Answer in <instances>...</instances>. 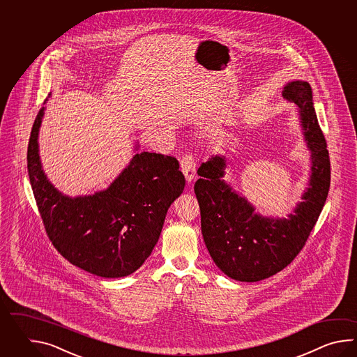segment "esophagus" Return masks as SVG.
Masks as SVG:
<instances>
[{"label":"esophagus","mask_w":357,"mask_h":357,"mask_svg":"<svg viewBox=\"0 0 357 357\" xmlns=\"http://www.w3.org/2000/svg\"><path fill=\"white\" fill-rule=\"evenodd\" d=\"M180 165H181L182 174L186 177V181L188 183H191L197 174V163L194 160V157L191 154L183 155Z\"/></svg>","instance_id":"esophagus-1"}]
</instances>
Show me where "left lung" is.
<instances>
[{"mask_svg":"<svg viewBox=\"0 0 357 357\" xmlns=\"http://www.w3.org/2000/svg\"><path fill=\"white\" fill-rule=\"evenodd\" d=\"M282 97L295 103L303 142L310 152V174L301 202L286 218L266 217L223 180L226 155H214L197 169L194 185L200 206L202 234L213 261L229 278L258 282L289 266L303 249L326 204L331 162L319 126L310 84L294 80Z\"/></svg>","mask_w":357,"mask_h":357,"instance_id":"obj_1","label":"left lung"}]
</instances>
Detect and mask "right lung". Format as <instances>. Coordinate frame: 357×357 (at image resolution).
Here are the masks:
<instances>
[{"mask_svg": "<svg viewBox=\"0 0 357 357\" xmlns=\"http://www.w3.org/2000/svg\"><path fill=\"white\" fill-rule=\"evenodd\" d=\"M45 111L43 106L36 117L26 160L47 235L63 258L85 272L103 278L134 273L152 254L168 208L185 188L178 162L157 153H137L107 189L68 197L48 180L40 162Z\"/></svg>", "mask_w": 357, "mask_h": 357, "instance_id": "obj_1", "label": "right lung"}]
</instances>
